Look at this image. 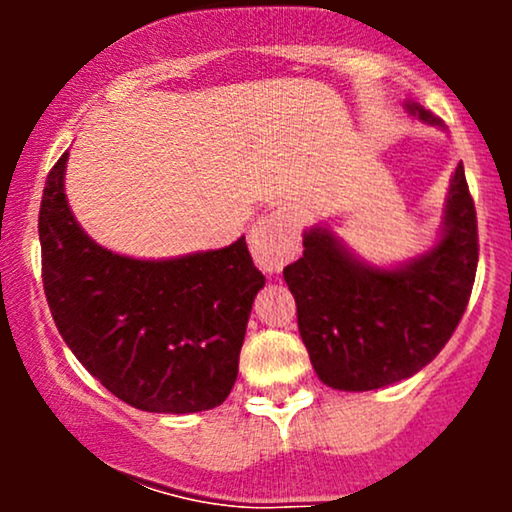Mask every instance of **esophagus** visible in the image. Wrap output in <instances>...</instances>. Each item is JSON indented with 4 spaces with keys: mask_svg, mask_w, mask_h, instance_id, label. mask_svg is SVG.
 <instances>
[{
    "mask_svg": "<svg viewBox=\"0 0 512 512\" xmlns=\"http://www.w3.org/2000/svg\"><path fill=\"white\" fill-rule=\"evenodd\" d=\"M250 250L264 272H281L298 252V223L289 209L264 214L250 231Z\"/></svg>",
    "mask_w": 512,
    "mask_h": 512,
    "instance_id": "34e87169",
    "label": "esophagus"
}]
</instances>
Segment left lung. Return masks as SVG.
Listing matches in <instances>:
<instances>
[{
  "label": "left lung",
  "instance_id": "left-lung-1",
  "mask_svg": "<svg viewBox=\"0 0 512 512\" xmlns=\"http://www.w3.org/2000/svg\"><path fill=\"white\" fill-rule=\"evenodd\" d=\"M426 125L443 127L419 103ZM303 257L284 269L317 378L366 392L411 378L440 354L460 325L479 262L477 209L462 163L452 175L440 240L399 267H370L327 228L303 233Z\"/></svg>",
  "mask_w": 512,
  "mask_h": 512
}]
</instances>
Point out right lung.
I'll list each match as a JSON object with an SVG mask.
<instances>
[{
	"instance_id": "obj_1",
	"label": "right lung",
	"mask_w": 512,
	"mask_h": 512,
	"mask_svg": "<svg viewBox=\"0 0 512 512\" xmlns=\"http://www.w3.org/2000/svg\"><path fill=\"white\" fill-rule=\"evenodd\" d=\"M69 154L45 180L38 236L52 320L72 354L129 407L195 414L219 407L264 276L245 236L175 260L115 255L81 231L64 195Z\"/></svg>"
}]
</instances>
